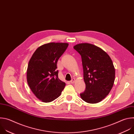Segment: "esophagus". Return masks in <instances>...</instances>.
I'll use <instances>...</instances> for the list:
<instances>
[{
	"mask_svg": "<svg viewBox=\"0 0 134 134\" xmlns=\"http://www.w3.org/2000/svg\"><path fill=\"white\" fill-rule=\"evenodd\" d=\"M74 82H75V79H72L71 80V81H70V83H73Z\"/></svg>",
	"mask_w": 134,
	"mask_h": 134,
	"instance_id": "obj_1",
	"label": "esophagus"
}]
</instances>
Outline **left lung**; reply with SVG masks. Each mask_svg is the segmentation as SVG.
I'll return each instance as SVG.
<instances>
[{"mask_svg":"<svg viewBox=\"0 0 134 134\" xmlns=\"http://www.w3.org/2000/svg\"><path fill=\"white\" fill-rule=\"evenodd\" d=\"M81 56L85 91L80 93L83 100L96 103L104 99L111 90L115 69L110 57L101 48L89 43L73 47Z\"/></svg>","mask_w":134,"mask_h":134,"instance_id":"1","label":"left lung"}]
</instances>
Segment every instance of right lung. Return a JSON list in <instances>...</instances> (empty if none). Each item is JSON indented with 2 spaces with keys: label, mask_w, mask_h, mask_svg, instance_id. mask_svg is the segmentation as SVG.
I'll return each mask as SVG.
<instances>
[{
  "label": "right lung",
  "mask_w": 134,
  "mask_h": 134,
  "mask_svg": "<svg viewBox=\"0 0 134 134\" xmlns=\"http://www.w3.org/2000/svg\"><path fill=\"white\" fill-rule=\"evenodd\" d=\"M65 43L44 44L35 51L27 70V81L35 96L44 102L58 98L65 83L58 77L57 62L68 47Z\"/></svg>",
  "instance_id": "1"
}]
</instances>
